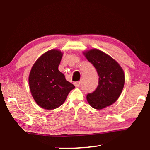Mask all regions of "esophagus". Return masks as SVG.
Masks as SVG:
<instances>
[{
  "instance_id": "1",
  "label": "esophagus",
  "mask_w": 150,
  "mask_h": 150,
  "mask_svg": "<svg viewBox=\"0 0 150 150\" xmlns=\"http://www.w3.org/2000/svg\"><path fill=\"white\" fill-rule=\"evenodd\" d=\"M80 83H81V81H77V82H75L74 85H75V87H79V86H80Z\"/></svg>"
}]
</instances>
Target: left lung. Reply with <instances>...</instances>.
Instances as JSON below:
<instances>
[{"mask_svg": "<svg viewBox=\"0 0 150 150\" xmlns=\"http://www.w3.org/2000/svg\"><path fill=\"white\" fill-rule=\"evenodd\" d=\"M84 55L99 76L97 87L87 94V99L93 108L100 110L112 105L120 96L124 85V71L115 59L102 51L90 50Z\"/></svg>", "mask_w": 150, "mask_h": 150, "instance_id": "8db88e82", "label": "left lung"}]
</instances>
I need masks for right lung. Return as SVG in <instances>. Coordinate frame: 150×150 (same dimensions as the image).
<instances>
[{"mask_svg": "<svg viewBox=\"0 0 150 150\" xmlns=\"http://www.w3.org/2000/svg\"><path fill=\"white\" fill-rule=\"evenodd\" d=\"M62 55L57 50L45 52L35 62L30 73V89L33 98L40 106L47 110L62 105L75 88L58 69Z\"/></svg>", "mask_w": 150, "mask_h": 150, "instance_id": "1", "label": "right lung"}]
</instances>
